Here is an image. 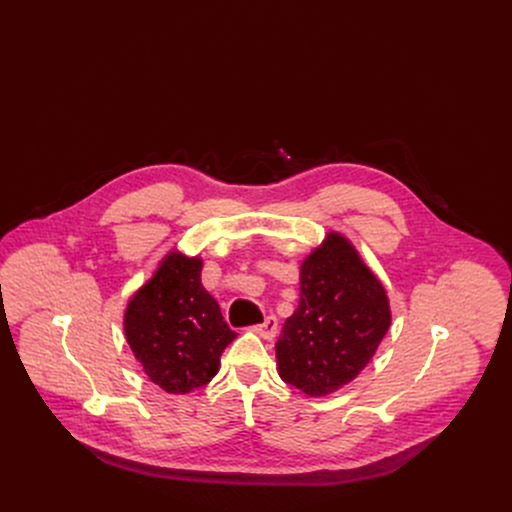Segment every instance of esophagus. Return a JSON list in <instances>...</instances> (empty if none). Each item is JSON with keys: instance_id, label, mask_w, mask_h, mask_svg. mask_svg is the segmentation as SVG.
<instances>
[{"instance_id": "1", "label": "esophagus", "mask_w": 512, "mask_h": 512, "mask_svg": "<svg viewBox=\"0 0 512 512\" xmlns=\"http://www.w3.org/2000/svg\"><path fill=\"white\" fill-rule=\"evenodd\" d=\"M255 332L265 338V340H273L277 334V318L275 316H267L261 324L255 326Z\"/></svg>"}]
</instances>
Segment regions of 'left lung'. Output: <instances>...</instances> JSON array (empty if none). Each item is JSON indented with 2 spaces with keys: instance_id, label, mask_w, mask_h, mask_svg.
Segmentation results:
<instances>
[{
  "instance_id": "8db88e82",
  "label": "left lung",
  "mask_w": 512,
  "mask_h": 512,
  "mask_svg": "<svg viewBox=\"0 0 512 512\" xmlns=\"http://www.w3.org/2000/svg\"><path fill=\"white\" fill-rule=\"evenodd\" d=\"M389 326L383 283L332 231L302 261L300 304L275 344L279 377L310 397H326L367 367Z\"/></svg>"
}]
</instances>
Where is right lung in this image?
Returning a JSON list of instances; mask_svg holds the SVG:
<instances>
[{"mask_svg":"<svg viewBox=\"0 0 512 512\" xmlns=\"http://www.w3.org/2000/svg\"><path fill=\"white\" fill-rule=\"evenodd\" d=\"M200 273L198 255L170 251L131 296L123 316L127 344L143 373L172 395L210 383L223 350L237 338Z\"/></svg>","mask_w":512,"mask_h":512,"instance_id":"add662e5","label":"right lung"}]
</instances>
